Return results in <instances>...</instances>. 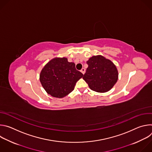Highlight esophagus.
Here are the masks:
<instances>
[{
	"mask_svg": "<svg viewBox=\"0 0 152 152\" xmlns=\"http://www.w3.org/2000/svg\"><path fill=\"white\" fill-rule=\"evenodd\" d=\"M80 72H82V74L84 75V73H85V69L84 68H82V69L80 70Z\"/></svg>",
	"mask_w": 152,
	"mask_h": 152,
	"instance_id": "esophagus-1",
	"label": "esophagus"
}]
</instances>
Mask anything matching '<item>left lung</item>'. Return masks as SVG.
Masks as SVG:
<instances>
[{
    "label": "left lung",
    "mask_w": 152,
    "mask_h": 152,
    "mask_svg": "<svg viewBox=\"0 0 152 152\" xmlns=\"http://www.w3.org/2000/svg\"><path fill=\"white\" fill-rule=\"evenodd\" d=\"M88 68L83 79L93 91H110L118 80V70L114 64L101 55L93 56L86 61Z\"/></svg>",
    "instance_id": "8db88e82"
}]
</instances>
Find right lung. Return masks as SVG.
Segmentation results:
<instances>
[{
  "instance_id": "add662e5",
  "label": "right lung",
  "mask_w": 152,
  "mask_h": 152,
  "mask_svg": "<svg viewBox=\"0 0 152 152\" xmlns=\"http://www.w3.org/2000/svg\"><path fill=\"white\" fill-rule=\"evenodd\" d=\"M83 75L77 70L74 62L66 58H55L42 69L39 80L46 91L54 97L62 98L70 93Z\"/></svg>"
}]
</instances>
